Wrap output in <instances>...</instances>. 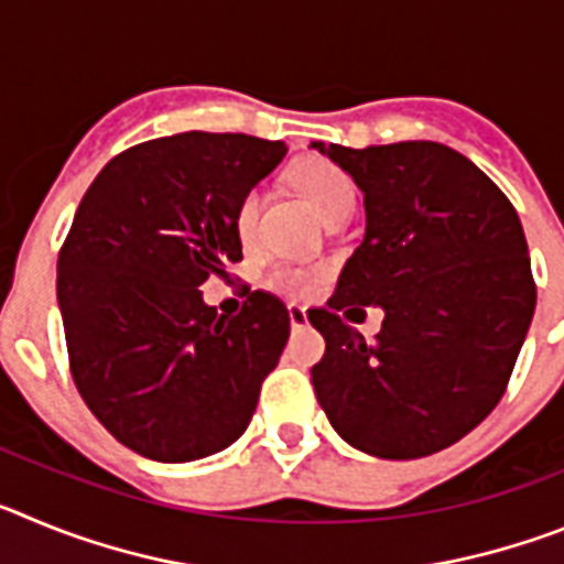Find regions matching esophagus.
Segmentation results:
<instances>
[{"label": "esophagus", "mask_w": 564, "mask_h": 564, "mask_svg": "<svg viewBox=\"0 0 564 564\" xmlns=\"http://www.w3.org/2000/svg\"><path fill=\"white\" fill-rule=\"evenodd\" d=\"M288 318H291L293 330H305L307 327V311L299 305H288Z\"/></svg>", "instance_id": "34e87169"}]
</instances>
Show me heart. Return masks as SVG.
Wrapping results in <instances>:
<instances>
[{
  "label": "heart",
  "instance_id": "obj_1",
  "mask_svg": "<svg viewBox=\"0 0 564 564\" xmlns=\"http://www.w3.org/2000/svg\"><path fill=\"white\" fill-rule=\"evenodd\" d=\"M291 181L299 192L305 194L311 206L316 208L322 220H333L338 214H347L356 208L358 188L352 183V177L344 172L341 166L330 161H322V158H313V161L299 163L291 172ZM262 203H265V194L262 188H251V192L242 194V200L237 203V212H234V231H237L239 242L246 248H251L259 239V217H262ZM271 282L276 288H285V291H302L307 285V276L291 268H276L271 273Z\"/></svg>",
  "mask_w": 564,
  "mask_h": 564
}]
</instances>
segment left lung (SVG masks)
<instances>
[{
    "label": "left lung",
    "instance_id": "obj_1",
    "mask_svg": "<svg viewBox=\"0 0 564 564\" xmlns=\"http://www.w3.org/2000/svg\"><path fill=\"white\" fill-rule=\"evenodd\" d=\"M311 149L350 174L367 214L336 296L307 313L327 341L311 370L318 403L364 455H435L495 410L534 318L520 217L443 143ZM367 304L384 311L372 343L343 322Z\"/></svg>",
    "mask_w": 564,
    "mask_h": 564
}]
</instances>
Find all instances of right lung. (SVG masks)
Instances as JSON below:
<instances>
[{"label": "right lung", "mask_w": 564, "mask_h": 564, "mask_svg": "<svg viewBox=\"0 0 564 564\" xmlns=\"http://www.w3.org/2000/svg\"><path fill=\"white\" fill-rule=\"evenodd\" d=\"M288 147L239 132L138 143L84 194L58 253V311L73 378L123 446L158 463L228 449L251 423L291 318L248 293L239 316L203 302L242 259L234 212Z\"/></svg>", "instance_id": "add662e5"}]
</instances>
